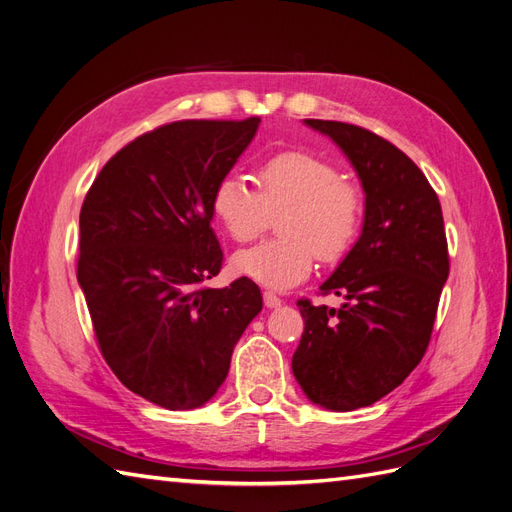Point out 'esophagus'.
Here are the masks:
<instances>
[{
  "mask_svg": "<svg viewBox=\"0 0 512 512\" xmlns=\"http://www.w3.org/2000/svg\"><path fill=\"white\" fill-rule=\"evenodd\" d=\"M262 297H265V305H267V307H271V309L282 305V299L277 297V294H275V292H271V290H265V294H262Z\"/></svg>",
  "mask_w": 512,
  "mask_h": 512,
  "instance_id": "1",
  "label": "esophagus"
}]
</instances>
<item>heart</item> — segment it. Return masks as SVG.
I'll return each mask as SVG.
<instances>
[{"label": "heart", "mask_w": 512, "mask_h": 512, "mask_svg": "<svg viewBox=\"0 0 512 512\" xmlns=\"http://www.w3.org/2000/svg\"><path fill=\"white\" fill-rule=\"evenodd\" d=\"M211 211L237 243L260 237L280 215L282 239L241 250L232 267L250 280L286 290L305 282L316 258L335 262L359 237L365 198L335 164L309 151L275 153L258 168V190L241 175H224L211 194Z\"/></svg>", "instance_id": "b5f03b06"}]
</instances>
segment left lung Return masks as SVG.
Here are the masks:
<instances>
[{"label": "left lung", "mask_w": 512, "mask_h": 512, "mask_svg": "<svg viewBox=\"0 0 512 512\" xmlns=\"http://www.w3.org/2000/svg\"><path fill=\"white\" fill-rule=\"evenodd\" d=\"M354 166L365 192L359 241L322 294L342 307L299 299L305 329L292 374L314 404L350 412L371 406L421 363L448 277L438 194L404 151L342 121L305 119Z\"/></svg>", "instance_id": "obj_1"}]
</instances>
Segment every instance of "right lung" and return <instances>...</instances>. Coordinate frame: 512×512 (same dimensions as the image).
<instances>
[{
    "mask_svg": "<svg viewBox=\"0 0 512 512\" xmlns=\"http://www.w3.org/2000/svg\"><path fill=\"white\" fill-rule=\"evenodd\" d=\"M258 117L188 119L134 138L104 164L81 207L83 288L100 352L123 386L166 410L207 404L262 309L222 269L211 194L252 143Z\"/></svg>",
    "mask_w": 512,
    "mask_h": 512,
    "instance_id": "obj_1",
    "label": "right lung"
}]
</instances>
